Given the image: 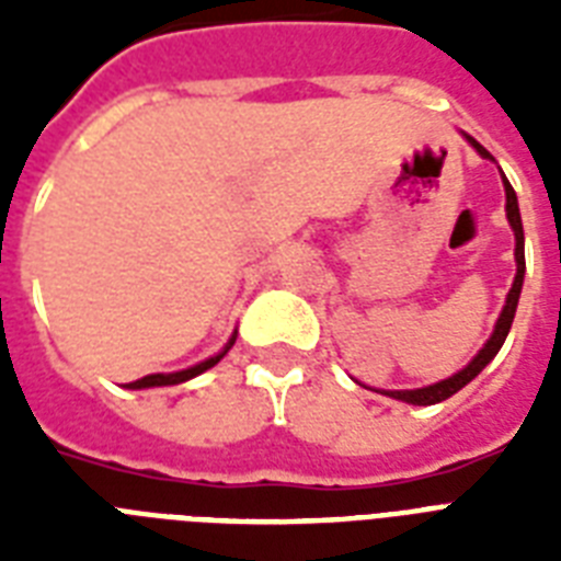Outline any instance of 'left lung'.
Masks as SVG:
<instances>
[{
    "mask_svg": "<svg viewBox=\"0 0 561 561\" xmlns=\"http://www.w3.org/2000/svg\"><path fill=\"white\" fill-rule=\"evenodd\" d=\"M469 145L474 151L483 157V160H492V153L478 142V139H471L466 136ZM504 192H506V218H510V227L515 232V279H513V288L506 294V306L501 311L495 323V332L483 343V350L469 360V367H462L460 373H454L451 378H445V381H436V383H427V387H419V390H381L383 396H390V399H399V401H408V404H436V401H445L451 399L454 392L462 390L471 378H478L483 373L489 360L495 358L497 350L504 346L506 334L513 329V317H515V308H518V297H522V285H524V227H522V211H518V197H515L513 186H510V180L504 178Z\"/></svg>",
    "mask_w": 561,
    "mask_h": 561,
    "instance_id": "obj_1",
    "label": "left lung"
}]
</instances>
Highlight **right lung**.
<instances>
[{"label":"right lung","mask_w":561,"mask_h":561,"mask_svg":"<svg viewBox=\"0 0 561 561\" xmlns=\"http://www.w3.org/2000/svg\"><path fill=\"white\" fill-rule=\"evenodd\" d=\"M232 343H236V334L229 337V343L224 346V352H218V355H211V358L201 360V364H194V367L188 369H180V373H157V375H145V378H139V381H130L125 383L127 390H145V387H171V383H183L188 381V378H194V375L206 373V369H211L215 364H218L224 355H227L229 350H232Z\"/></svg>","instance_id":"add662e5"}]
</instances>
